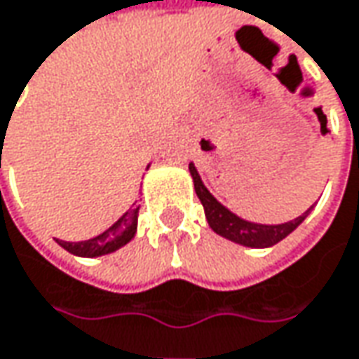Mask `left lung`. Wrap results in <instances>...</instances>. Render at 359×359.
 I'll return each instance as SVG.
<instances>
[{
	"label": "left lung",
	"mask_w": 359,
	"mask_h": 359,
	"mask_svg": "<svg viewBox=\"0 0 359 359\" xmlns=\"http://www.w3.org/2000/svg\"><path fill=\"white\" fill-rule=\"evenodd\" d=\"M319 123H321V133H327L325 125H327V118L321 113L319 115ZM189 175L194 180V189H196V196L200 198L202 206H204V214H206V220L210 228L220 234L222 238L230 242H236L241 246H248V248H269V246H275L277 242L283 238H287L297 226L301 224L309 214L313 206H309L301 216H297L289 222H283V224H259V222H250V220H244L241 216H236L234 212H230L224 204H220L206 188V184L202 182V175L198 173L196 165L189 163Z\"/></svg>",
	"instance_id": "8db88e82"
}]
</instances>
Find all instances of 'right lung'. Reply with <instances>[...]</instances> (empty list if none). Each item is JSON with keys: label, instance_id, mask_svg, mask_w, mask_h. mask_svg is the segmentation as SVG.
I'll list each match as a JSON object with an SVG mask.
<instances>
[{"label": "right lung", "instance_id": "obj_1", "mask_svg": "<svg viewBox=\"0 0 359 359\" xmlns=\"http://www.w3.org/2000/svg\"><path fill=\"white\" fill-rule=\"evenodd\" d=\"M137 216H139V206H137V202H133V206L99 236L82 242H66L56 238V242L74 257H82V259L104 257V255H111V252H115V250L123 248L125 244L133 241L135 234H137Z\"/></svg>", "mask_w": 359, "mask_h": 359}]
</instances>
